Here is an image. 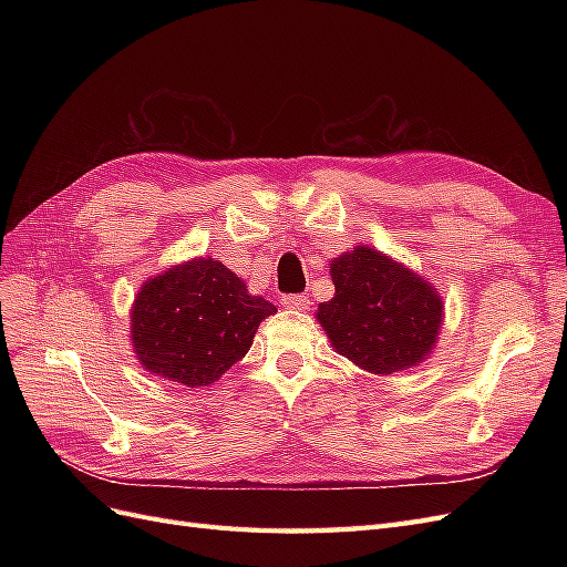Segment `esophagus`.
<instances>
[{
	"label": "esophagus",
	"mask_w": 567,
	"mask_h": 567,
	"mask_svg": "<svg viewBox=\"0 0 567 567\" xmlns=\"http://www.w3.org/2000/svg\"><path fill=\"white\" fill-rule=\"evenodd\" d=\"M281 305L286 310H307V307H310V298L305 293H288L281 298Z\"/></svg>",
	"instance_id": "34e87169"
}]
</instances>
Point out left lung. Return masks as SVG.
<instances>
[{"instance_id":"obj_1","label":"left lung","mask_w":567,"mask_h":567,"mask_svg":"<svg viewBox=\"0 0 567 567\" xmlns=\"http://www.w3.org/2000/svg\"><path fill=\"white\" fill-rule=\"evenodd\" d=\"M336 296L317 319L333 348L371 373L419 364L433 350L442 323L435 288L383 252L357 246L331 265Z\"/></svg>"}]
</instances>
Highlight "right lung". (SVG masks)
<instances>
[{"instance_id":"obj_1","label":"right lung","mask_w":567,"mask_h":567,"mask_svg":"<svg viewBox=\"0 0 567 567\" xmlns=\"http://www.w3.org/2000/svg\"><path fill=\"white\" fill-rule=\"evenodd\" d=\"M277 312L213 257L167 269L144 284L132 310V342L144 369L200 388L215 383L252 346L257 326Z\"/></svg>"}]
</instances>
